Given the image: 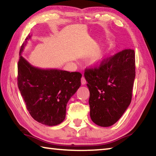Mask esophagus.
Wrapping results in <instances>:
<instances>
[{
	"label": "esophagus",
	"instance_id": "1",
	"mask_svg": "<svg viewBox=\"0 0 156 156\" xmlns=\"http://www.w3.org/2000/svg\"><path fill=\"white\" fill-rule=\"evenodd\" d=\"M81 83H82V84H83V85L86 84V80H85V78H84V76H83L81 78Z\"/></svg>",
	"mask_w": 156,
	"mask_h": 156
}]
</instances>
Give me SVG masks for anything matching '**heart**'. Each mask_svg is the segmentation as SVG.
Returning a JSON list of instances; mask_svg holds the SVG:
<instances>
[{
  "instance_id": "1",
  "label": "heart",
  "mask_w": 156,
  "mask_h": 156,
  "mask_svg": "<svg viewBox=\"0 0 156 156\" xmlns=\"http://www.w3.org/2000/svg\"><path fill=\"white\" fill-rule=\"evenodd\" d=\"M103 55L102 54H100V53H97V54H94L93 56H91L89 58L87 63L89 65L91 66V67H96L101 64L102 60H103Z\"/></svg>"
}]
</instances>
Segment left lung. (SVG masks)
Wrapping results in <instances>:
<instances>
[{
  "instance_id": "obj_1",
  "label": "left lung",
  "mask_w": 156,
  "mask_h": 156,
  "mask_svg": "<svg viewBox=\"0 0 156 156\" xmlns=\"http://www.w3.org/2000/svg\"><path fill=\"white\" fill-rule=\"evenodd\" d=\"M135 52L124 49L102 60L84 73L90 96L91 120L100 126H110L123 115L131 103L136 76Z\"/></svg>"
}]
</instances>
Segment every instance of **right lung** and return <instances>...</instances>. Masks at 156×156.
Segmentation results:
<instances>
[{"label": "right lung", "mask_w": 156, "mask_h": 156, "mask_svg": "<svg viewBox=\"0 0 156 156\" xmlns=\"http://www.w3.org/2000/svg\"><path fill=\"white\" fill-rule=\"evenodd\" d=\"M30 38L28 35L20 49L18 89L34 120L44 125H58L65 120L67 104L80 87L82 74L56 69H43L30 64L21 53Z\"/></svg>", "instance_id": "add662e5"}]
</instances>
